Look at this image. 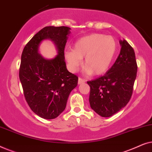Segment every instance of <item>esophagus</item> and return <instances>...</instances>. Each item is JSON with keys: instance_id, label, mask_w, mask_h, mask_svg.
I'll list each match as a JSON object with an SVG mask.
<instances>
[{"instance_id": "esophagus-1", "label": "esophagus", "mask_w": 152, "mask_h": 152, "mask_svg": "<svg viewBox=\"0 0 152 152\" xmlns=\"http://www.w3.org/2000/svg\"><path fill=\"white\" fill-rule=\"evenodd\" d=\"M85 82H86V81H85V80H84V79H82V78L79 77V79H78V84H84Z\"/></svg>"}]
</instances>
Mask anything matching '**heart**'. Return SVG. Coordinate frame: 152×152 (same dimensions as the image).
<instances>
[{
	"label": "heart",
	"instance_id": "obj_1",
	"mask_svg": "<svg viewBox=\"0 0 152 152\" xmlns=\"http://www.w3.org/2000/svg\"><path fill=\"white\" fill-rule=\"evenodd\" d=\"M117 43L113 37L91 34L75 42L72 50L64 53L68 68L76 72L82 64L88 74L100 75L109 70L115 56Z\"/></svg>",
	"mask_w": 152,
	"mask_h": 152
}]
</instances>
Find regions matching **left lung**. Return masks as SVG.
<instances>
[{
    "mask_svg": "<svg viewBox=\"0 0 152 152\" xmlns=\"http://www.w3.org/2000/svg\"><path fill=\"white\" fill-rule=\"evenodd\" d=\"M119 43V56L111 68L103 76L87 82L91 88V109L102 117H111L127 104L136 78L134 49L124 39Z\"/></svg>",
    "mask_w": 152,
    "mask_h": 152,
    "instance_id": "left-lung-1",
    "label": "left lung"
}]
</instances>
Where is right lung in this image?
Listing matches in <instances>:
<instances>
[{"instance_id": "1", "label": "right lung", "mask_w": 152, "mask_h": 152, "mask_svg": "<svg viewBox=\"0 0 152 152\" xmlns=\"http://www.w3.org/2000/svg\"><path fill=\"white\" fill-rule=\"evenodd\" d=\"M70 30L65 26L45 27L23 51L19 79L25 97L32 111L43 119L58 117L65 109L70 92L77 86L78 77L67 70L64 57ZM45 40L53 41L57 50L58 55L52 59L39 53Z\"/></svg>"}]
</instances>
